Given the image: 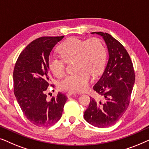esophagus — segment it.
I'll return each mask as SVG.
<instances>
[{"label":"esophagus","instance_id":"esophagus-1","mask_svg":"<svg viewBox=\"0 0 149 149\" xmlns=\"http://www.w3.org/2000/svg\"><path fill=\"white\" fill-rule=\"evenodd\" d=\"M75 92H72V91H69V92H68V93H67V96L68 97H70V95H74V94H75Z\"/></svg>","mask_w":149,"mask_h":149}]
</instances>
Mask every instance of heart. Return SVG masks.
<instances>
[{"label":"heart","mask_w":149,"mask_h":149,"mask_svg":"<svg viewBox=\"0 0 149 149\" xmlns=\"http://www.w3.org/2000/svg\"><path fill=\"white\" fill-rule=\"evenodd\" d=\"M62 57L52 55L48 59V67L55 76L64 74L66 62L74 60V74L67 75L59 83L64 91L80 92L86 90L91 80L90 74H98L103 70L107 53L99 38L93 37L87 40L71 38L60 48Z\"/></svg>","instance_id":"heart-1"}]
</instances>
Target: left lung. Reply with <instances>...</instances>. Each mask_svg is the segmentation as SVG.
<instances>
[{"mask_svg": "<svg viewBox=\"0 0 149 149\" xmlns=\"http://www.w3.org/2000/svg\"><path fill=\"white\" fill-rule=\"evenodd\" d=\"M94 33L102 36L109 58L102 75L93 87L102 100L90 97L84 119L95 127L103 128L115 124L127 110L135 72L130 55L122 44L107 32Z\"/></svg>", "mask_w": 149, "mask_h": 149, "instance_id": "left-lung-1", "label": "left lung"}]
</instances>
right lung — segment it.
Masks as SVG:
<instances>
[{
  "instance_id": "add662e5",
  "label": "right lung",
  "mask_w": 149,
  "mask_h": 149,
  "mask_svg": "<svg viewBox=\"0 0 149 149\" xmlns=\"http://www.w3.org/2000/svg\"><path fill=\"white\" fill-rule=\"evenodd\" d=\"M64 36H42L21 52L13 70L14 94L24 115L32 124L49 127L62 117L68 97L59 92L50 101L45 91L50 85L48 59L54 47ZM54 87V85H51Z\"/></svg>"
}]
</instances>
